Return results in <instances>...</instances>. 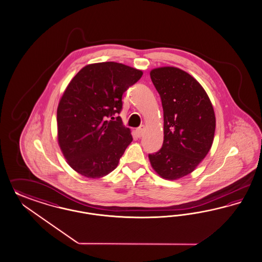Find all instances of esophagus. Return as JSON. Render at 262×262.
<instances>
[{"instance_id":"obj_1","label":"esophagus","mask_w":262,"mask_h":262,"mask_svg":"<svg viewBox=\"0 0 262 262\" xmlns=\"http://www.w3.org/2000/svg\"><path fill=\"white\" fill-rule=\"evenodd\" d=\"M145 132V126H140L139 127H137L136 128V134H137V136H139V137H141V136H143V134H144Z\"/></svg>"}]
</instances>
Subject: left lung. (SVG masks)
Listing matches in <instances>:
<instances>
[{"label": "left lung", "instance_id": "left-lung-1", "mask_svg": "<svg viewBox=\"0 0 262 262\" xmlns=\"http://www.w3.org/2000/svg\"><path fill=\"white\" fill-rule=\"evenodd\" d=\"M150 76L163 104V143L149 160L162 178L177 180L193 171L210 151L215 112L207 93L188 72L163 67Z\"/></svg>", "mask_w": 262, "mask_h": 262}]
</instances>
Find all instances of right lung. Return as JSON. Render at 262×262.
<instances>
[{"instance_id": "obj_1", "label": "right lung", "mask_w": 262, "mask_h": 262, "mask_svg": "<svg viewBox=\"0 0 262 262\" xmlns=\"http://www.w3.org/2000/svg\"><path fill=\"white\" fill-rule=\"evenodd\" d=\"M143 72L115 62L85 66L73 77L57 109L58 143L67 163L87 178H100L117 167L133 141L121 117L122 96ZM111 117L112 120H107Z\"/></svg>"}]
</instances>
